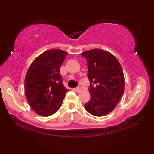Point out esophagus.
I'll use <instances>...</instances> for the list:
<instances>
[{
    "mask_svg": "<svg viewBox=\"0 0 154 154\" xmlns=\"http://www.w3.org/2000/svg\"><path fill=\"white\" fill-rule=\"evenodd\" d=\"M74 91H75V92L76 93H79V92H81V88H79V87H77V88H75V89H74Z\"/></svg>",
    "mask_w": 154,
    "mask_h": 154,
    "instance_id": "1",
    "label": "esophagus"
}]
</instances>
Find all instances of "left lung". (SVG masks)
Wrapping results in <instances>:
<instances>
[{
  "label": "left lung",
  "instance_id": "obj_1",
  "mask_svg": "<svg viewBox=\"0 0 154 154\" xmlns=\"http://www.w3.org/2000/svg\"><path fill=\"white\" fill-rule=\"evenodd\" d=\"M87 59L91 99L85 104L88 112L103 116L115 109L124 89V76L120 63L112 54L93 49L81 54Z\"/></svg>",
  "mask_w": 154,
  "mask_h": 154
}]
</instances>
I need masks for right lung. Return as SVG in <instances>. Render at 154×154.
<instances>
[{
  "label": "right lung",
  "mask_w": 154,
  "mask_h": 154,
  "mask_svg": "<svg viewBox=\"0 0 154 154\" xmlns=\"http://www.w3.org/2000/svg\"><path fill=\"white\" fill-rule=\"evenodd\" d=\"M67 54L58 49L45 51L28 68L24 80L26 97L39 115L49 116L56 112L69 91L64 87L60 73Z\"/></svg>",
  "instance_id": "add662e5"
}]
</instances>
